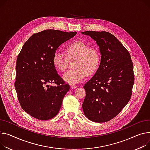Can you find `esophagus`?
I'll list each match as a JSON object with an SVG mask.
<instances>
[{
	"instance_id": "obj_1",
	"label": "esophagus",
	"mask_w": 150,
	"mask_h": 150,
	"mask_svg": "<svg viewBox=\"0 0 150 150\" xmlns=\"http://www.w3.org/2000/svg\"><path fill=\"white\" fill-rule=\"evenodd\" d=\"M71 88L74 89V88H76V87H77V86H76V85H75V84H72V85L71 86Z\"/></svg>"
}]
</instances>
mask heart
Here are the masks:
<instances>
[{
    "label": "heart",
    "instance_id": "1",
    "mask_svg": "<svg viewBox=\"0 0 150 150\" xmlns=\"http://www.w3.org/2000/svg\"><path fill=\"white\" fill-rule=\"evenodd\" d=\"M65 52L69 59H75L74 67L75 68L64 74V81L68 84H74L81 82L88 75L93 74L100 64V54L94 47H88L82 41H76L69 45ZM54 67L59 72H64L67 68L68 59L61 52H56L52 58Z\"/></svg>",
    "mask_w": 150,
    "mask_h": 150
}]
</instances>
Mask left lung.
<instances>
[{
  "label": "left lung",
  "instance_id": "1",
  "mask_svg": "<svg viewBox=\"0 0 150 150\" xmlns=\"http://www.w3.org/2000/svg\"><path fill=\"white\" fill-rule=\"evenodd\" d=\"M99 46L100 64L84 86L86 96L82 105L85 116L92 121L105 122L121 112L131 98L134 78L128 51L112 34L86 31Z\"/></svg>",
  "mask_w": 150,
  "mask_h": 150
}]
</instances>
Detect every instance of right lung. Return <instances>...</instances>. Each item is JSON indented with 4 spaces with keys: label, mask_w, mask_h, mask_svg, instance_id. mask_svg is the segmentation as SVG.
<instances>
[{
    "label": "right lung",
    "mask_w": 150,
    "mask_h": 150,
    "mask_svg": "<svg viewBox=\"0 0 150 150\" xmlns=\"http://www.w3.org/2000/svg\"><path fill=\"white\" fill-rule=\"evenodd\" d=\"M76 33L44 30L30 37L18 54L15 88L22 108L33 117L48 120L59 112L70 86L58 75L52 58L58 47Z\"/></svg>",
    "instance_id": "add662e5"
}]
</instances>
